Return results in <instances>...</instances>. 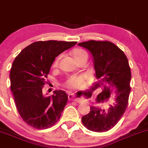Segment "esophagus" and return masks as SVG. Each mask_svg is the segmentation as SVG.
Segmentation results:
<instances>
[{"label":"esophagus","mask_w":148,"mask_h":148,"mask_svg":"<svg viewBox=\"0 0 148 148\" xmlns=\"http://www.w3.org/2000/svg\"><path fill=\"white\" fill-rule=\"evenodd\" d=\"M68 98L69 100H73L74 101L77 102V103H82V102L84 101V99L83 98H78V97H76L75 95H74V93H70L68 95Z\"/></svg>","instance_id":"esophagus-1"}]
</instances>
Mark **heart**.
Returning <instances> with one entry per match:
<instances>
[{
  "instance_id": "b5f03b06",
  "label": "heart",
  "mask_w": 148,
  "mask_h": 148,
  "mask_svg": "<svg viewBox=\"0 0 148 148\" xmlns=\"http://www.w3.org/2000/svg\"><path fill=\"white\" fill-rule=\"evenodd\" d=\"M74 59L79 58L82 57V56H88L87 53L83 50L80 49V48H77V49H75L72 53ZM59 60V57L57 58L56 59V60L54 61V63L53 64V67H56L58 65ZM87 80L86 75H70L67 77L66 80L64 83L65 87L68 88H71V89H76V88H79L80 87H82L83 84L85 83Z\"/></svg>"
}]
</instances>
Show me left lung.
<instances>
[{"instance_id": "8db88e82", "label": "left lung", "mask_w": 148, "mask_h": 148, "mask_svg": "<svg viewBox=\"0 0 148 148\" xmlns=\"http://www.w3.org/2000/svg\"><path fill=\"white\" fill-rule=\"evenodd\" d=\"M88 50L93 60L95 75L107 90L97 96V103L103 99H112L106 109L90 106L88 114L82 117V122L89 130L106 132L118 123L124 114L130 92L131 72L127 57L118 46L109 41L89 40L78 43Z\"/></svg>"}]
</instances>
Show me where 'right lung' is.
I'll return each mask as SVG.
<instances>
[{
  "label": "right lung",
  "instance_id": "1",
  "mask_svg": "<svg viewBox=\"0 0 148 148\" xmlns=\"http://www.w3.org/2000/svg\"><path fill=\"white\" fill-rule=\"evenodd\" d=\"M77 42L38 41L24 48L12 64L10 89L22 119L31 127L46 129L60 119L68 101L65 91L42 94L45 77L55 59Z\"/></svg>",
  "mask_w": 148,
  "mask_h": 148
}]
</instances>
